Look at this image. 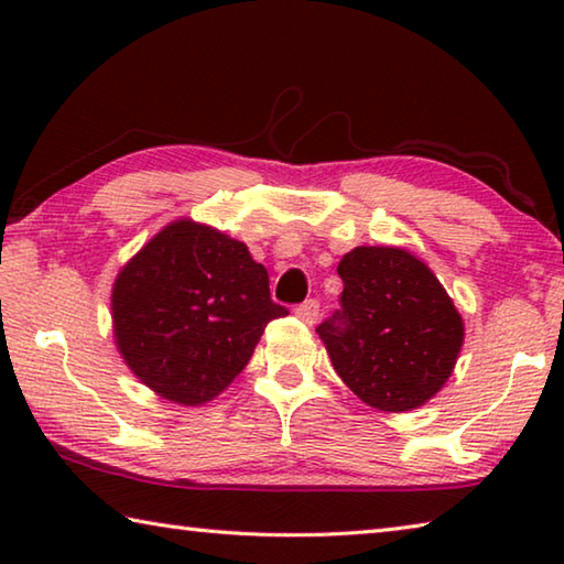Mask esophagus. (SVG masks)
I'll return each mask as SVG.
<instances>
[{"mask_svg":"<svg viewBox=\"0 0 564 564\" xmlns=\"http://www.w3.org/2000/svg\"><path fill=\"white\" fill-rule=\"evenodd\" d=\"M318 311H321V303L316 299H308L295 308V316H299L303 323H308V326H313V323L318 321Z\"/></svg>","mask_w":564,"mask_h":564,"instance_id":"esophagus-1","label":"esophagus"}]
</instances>
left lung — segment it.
I'll return each mask as SVG.
<instances>
[{"label":"left lung","instance_id":"1","mask_svg":"<svg viewBox=\"0 0 564 564\" xmlns=\"http://www.w3.org/2000/svg\"><path fill=\"white\" fill-rule=\"evenodd\" d=\"M340 308L316 328L333 368L370 408L431 400L463 348V318L427 265L393 246H358L338 263Z\"/></svg>","mask_w":564,"mask_h":564}]
</instances>
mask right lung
Masks as SVG:
<instances>
[{"label": "right lung", "instance_id": "obj_1", "mask_svg": "<svg viewBox=\"0 0 564 564\" xmlns=\"http://www.w3.org/2000/svg\"><path fill=\"white\" fill-rule=\"evenodd\" d=\"M269 273L246 243L178 218L119 271L113 338L141 383L181 405L216 398L251 360L269 321Z\"/></svg>", "mask_w": 564, "mask_h": 564}]
</instances>
